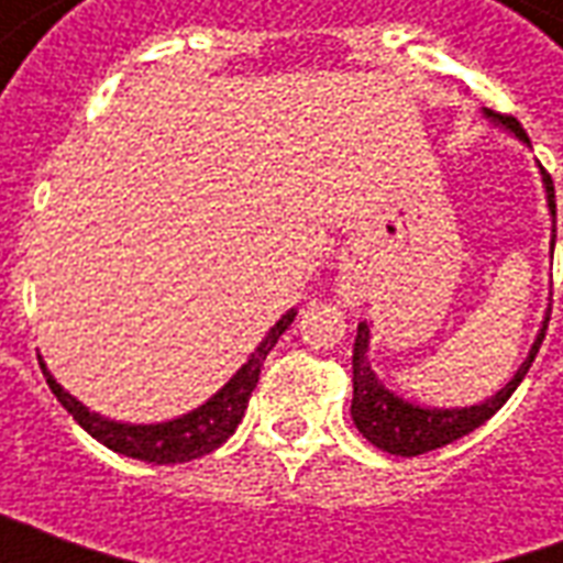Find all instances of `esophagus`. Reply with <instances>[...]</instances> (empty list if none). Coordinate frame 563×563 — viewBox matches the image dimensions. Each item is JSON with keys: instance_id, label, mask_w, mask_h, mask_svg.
<instances>
[{"instance_id": "1", "label": "esophagus", "mask_w": 563, "mask_h": 563, "mask_svg": "<svg viewBox=\"0 0 563 563\" xmlns=\"http://www.w3.org/2000/svg\"><path fill=\"white\" fill-rule=\"evenodd\" d=\"M338 298H341L343 307H358L365 301V286L358 283V277L350 268H343L341 277H338Z\"/></svg>"}]
</instances>
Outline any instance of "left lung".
Listing matches in <instances>:
<instances>
[{
    "mask_svg": "<svg viewBox=\"0 0 563 563\" xmlns=\"http://www.w3.org/2000/svg\"><path fill=\"white\" fill-rule=\"evenodd\" d=\"M483 117L492 126L504 129L512 139H519L521 144L531 147V141H528V135H525V129H521L516 117L492 114L485 108ZM540 174H543L545 208H549V217H552V241H549V250H555V186H552V177L543 168H540ZM549 310H545L543 325H540L531 350H528V358L521 362L519 371L512 374V379H509L504 389H497L492 398L473 404V407H424V404L410 401V398H404L398 391H391L389 386H383V379L374 374L371 358H367V353H371V322H358V334H355L353 343V407H350L358 434L365 437L367 443L383 449V452L404 455V459H413V455L446 446L452 440L471 434L473 428L488 422L509 401V395L519 389V383L528 374L533 355H537V350H540V343L545 338Z\"/></svg>",
    "mask_w": 563,
    "mask_h": 563,
    "instance_id": "obj_1",
    "label": "left lung"
}]
</instances>
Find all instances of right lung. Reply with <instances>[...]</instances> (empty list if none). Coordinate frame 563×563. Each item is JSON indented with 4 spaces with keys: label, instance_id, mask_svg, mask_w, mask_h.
I'll list each match as a JSON object with an SVG mask.
<instances>
[{
    "label": "right lung",
    "instance_id": "1",
    "mask_svg": "<svg viewBox=\"0 0 563 563\" xmlns=\"http://www.w3.org/2000/svg\"><path fill=\"white\" fill-rule=\"evenodd\" d=\"M295 313L298 310L292 307V310H286L271 325V331L262 338V343L250 353L244 365L234 371V377L220 391H213L208 401L198 404L196 410L177 416V419H165V422L132 424L117 422V419L96 413V410H90L87 404L78 401L71 391H66L56 383L54 374L44 365L42 355H38V362H42L44 379H47V386L56 395V401L63 404L68 413L75 416V422L87 434L96 437L102 446H108L111 452H120L126 459L147 461V464H184V461L208 455V452L222 446L234 434V428L244 419L246 401H250V395L256 389L262 362L274 350V343L280 341L283 331L292 325Z\"/></svg>",
    "mask_w": 563,
    "mask_h": 563
}]
</instances>
